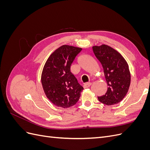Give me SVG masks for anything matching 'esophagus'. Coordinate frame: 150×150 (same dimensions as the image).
Wrapping results in <instances>:
<instances>
[{
	"instance_id": "esophagus-1",
	"label": "esophagus",
	"mask_w": 150,
	"mask_h": 150,
	"mask_svg": "<svg viewBox=\"0 0 150 150\" xmlns=\"http://www.w3.org/2000/svg\"><path fill=\"white\" fill-rule=\"evenodd\" d=\"M91 85V83H85L83 85V87H84V88H88Z\"/></svg>"
}]
</instances>
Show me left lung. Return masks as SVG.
<instances>
[{"label": "left lung", "instance_id": "1", "mask_svg": "<svg viewBox=\"0 0 150 150\" xmlns=\"http://www.w3.org/2000/svg\"><path fill=\"white\" fill-rule=\"evenodd\" d=\"M93 51L103 66L108 86L105 94L98 96V100L106 105L120 103L128 93L130 85L128 64L118 52L107 45L93 46Z\"/></svg>", "mask_w": 150, "mask_h": 150}]
</instances>
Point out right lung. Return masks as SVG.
I'll return each instance as SVG.
<instances>
[{"mask_svg":"<svg viewBox=\"0 0 150 150\" xmlns=\"http://www.w3.org/2000/svg\"><path fill=\"white\" fill-rule=\"evenodd\" d=\"M82 49L64 45L54 51L45 64L41 83L47 98L57 106L67 108L78 101L83 90L71 72V66Z\"/></svg>","mask_w":150,"mask_h":150,"instance_id":"obj_1","label":"right lung"}]
</instances>
